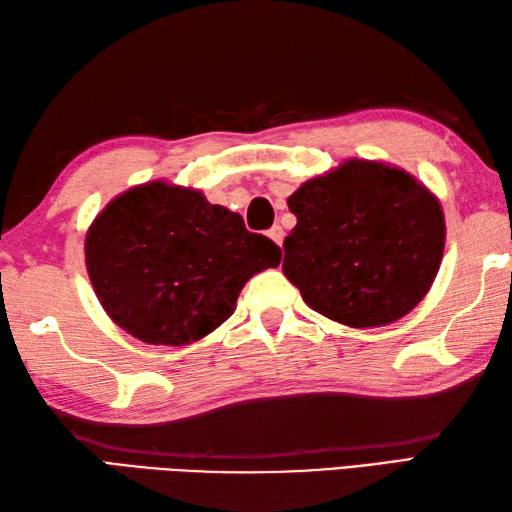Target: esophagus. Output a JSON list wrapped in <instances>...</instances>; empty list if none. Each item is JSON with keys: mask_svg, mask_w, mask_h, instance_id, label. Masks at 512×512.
Listing matches in <instances>:
<instances>
[{"mask_svg": "<svg viewBox=\"0 0 512 512\" xmlns=\"http://www.w3.org/2000/svg\"><path fill=\"white\" fill-rule=\"evenodd\" d=\"M268 237L273 239V242L281 248V242H284V228H281L279 224H275V226L268 231Z\"/></svg>", "mask_w": 512, "mask_h": 512, "instance_id": "esophagus-1", "label": "esophagus"}]
</instances>
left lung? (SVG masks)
Instances as JSON below:
<instances>
[{
	"mask_svg": "<svg viewBox=\"0 0 512 512\" xmlns=\"http://www.w3.org/2000/svg\"><path fill=\"white\" fill-rule=\"evenodd\" d=\"M297 226L284 275L308 306L347 328H380L427 297L447 224L427 184L383 160L347 158L288 198Z\"/></svg>",
	"mask_w": 512,
	"mask_h": 512,
	"instance_id": "1",
	"label": "left lung"
}]
</instances>
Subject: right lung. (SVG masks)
I'll return each instance as SVG.
<instances>
[{"mask_svg":"<svg viewBox=\"0 0 512 512\" xmlns=\"http://www.w3.org/2000/svg\"><path fill=\"white\" fill-rule=\"evenodd\" d=\"M281 250L200 189L151 180L118 193L85 235V268L118 328L149 345H189L231 317L246 281Z\"/></svg>","mask_w":512,"mask_h":512,"instance_id":"add662e5","label":"right lung"}]
</instances>
